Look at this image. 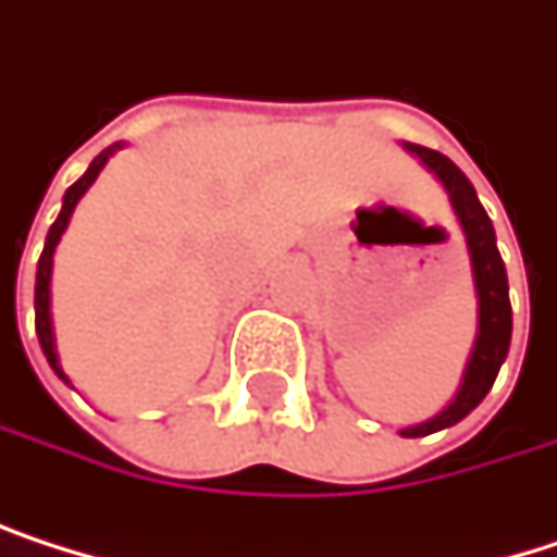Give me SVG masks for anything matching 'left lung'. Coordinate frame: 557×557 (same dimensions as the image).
<instances>
[{
	"mask_svg": "<svg viewBox=\"0 0 557 557\" xmlns=\"http://www.w3.org/2000/svg\"><path fill=\"white\" fill-rule=\"evenodd\" d=\"M410 153H417L446 186L449 202L459 216V226L466 233V246L472 256V278H475V295H479V337L472 347V358L462 377V387L456 394V400L433 420L404 430V436H426L436 433L443 426L459 423L469 410H475L482 404V397L493 391L496 374L509 355V341H512V305H509V278H506V265L503 256L496 249V230L493 220L485 216L482 202L472 189V183L466 180V173L443 153L430 150V147H417L407 144Z\"/></svg>",
	"mask_w": 557,
	"mask_h": 557,
	"instance_id": "left-lung-1",
	"label": "left lung"
}]
</instances>
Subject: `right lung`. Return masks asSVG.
Returning a JSON list of instances; mask_svg holds the SVG:
<instances>
[{
	"instance_id": "obj_1",
	"label": "right lung",
	"mask_w": 557,
	"mask_h": 557,
	"mask_svg": "<svg viewBox=\"0 0 557 557\" xmlns=\"http://www.w3.org/2000/svg\"><path fill=\"white\" fill-rule=\"evenodd\" d=\"M111 153H114V147L101 150V153L91 160L88 173H85L78 183L67 186V193H64V202H61V213H58V220L51 223V230H48V239H45V249H41V259H38V275H35V331H38V341H41V351H45L48 364L54 368V374H58L61 381H67V377L61 374V364H58V355H54V334H51V314H48L51 256H54V246H58V239H61V233H64L67 220H72V213H75L78 199H82V196H85V189H88V186L98 180V173H101V166L108 163V157H111Z\"/></svg>"
}]
</instances>
